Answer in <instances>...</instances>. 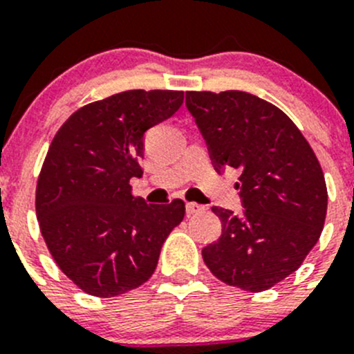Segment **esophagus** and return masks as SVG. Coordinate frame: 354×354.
<instances>
[{
    "label": "esophagus",
    "mask_w": 354,
    "mask_h": 354,
    "mask_svg": "<svg viewBox=\"0 0 354 354\" xmlns=\"http://www.w3.org/2000/svg\"><path fill=\"white\" fill-rule=\"evenodd\" d=\"M204 209V205L197 204V202H187V214H195V212H201Z\"/></svg>",
    "instance_id": "esophagus-1"
}]
</instances>
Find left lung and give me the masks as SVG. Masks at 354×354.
Segmentation results:
<instances>
[{
    "mask_svg": "<svg viewBox=\"0 0 354 354\" xmlns=\"http://www.w3.org/2000/svg\"><path fill=\"white\" fill-rule=\"evenodd\" d=\"M187 109L214 169L240 171L242 214L212 207L218 242L202 249L212 275L261 292L296 272L320 239L327 185L313 149L279 107L245 91H188Z\"/></svg>",
    "mask_w": 354,
    "mask_h": 354,
    "instance_id": "1",
    "label": "left lung"
}]
</instances>
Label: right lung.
Here are the masks:
<instances>
[{"mask_svg":"<svg viewBox=\"0 0 354 354\" xmlns=\"http://www.w3.org/2000/svg\"><path fill=\"white\" fill-rule=\"evenodd\" d=\"M181 104L183 91H122L79 109L55 135L36 214L58 268L86 294L114 297L145 283L183 219V201L145 204L129 185L143 174L145 133Z\"/></svg>","mask_w":354,"mask_h":354,"instance_id":"1","label":"right lung"}]
</instances>
